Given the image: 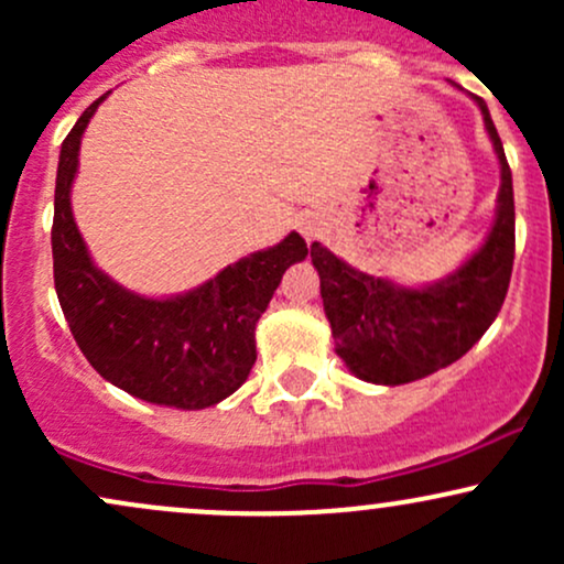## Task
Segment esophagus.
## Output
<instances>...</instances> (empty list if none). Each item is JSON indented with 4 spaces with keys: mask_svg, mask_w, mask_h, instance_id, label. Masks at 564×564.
I'll use <instances>...</instances> for the list:
<instances>
[{
    "mask_svg": "<svg viewBox=\"0 0 564 564\" xmlns=\"http://www.w3.org/2000/svg\"><path fill=\"white\" fill-rule=\"evenodd\" d=\"M307 236H310V232H307Z\"/></svg>",
    "mask_w": 564,
    "mask_h": 564,
    "instance_id": "obj_1",
    "label": "esophagus"
}]
</instances>
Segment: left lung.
Returning a JSON list of instances; mask_svg holds the SVG:
<instances>
[{
  "instance_id": "8db88e82",
  "label": "left lung",
  "mask_w": 564,
  "mask_h": 564,
  "mask_svg": "<svg viewBox=\"0 0 564 564\" xmlns=\"http://www.w3.org/2000/svg\"><path fill=\"white\" fill-rule=\"evenodd\" d=\"M477 106L501 161V191L494 228L456 273L432 286L403 289L352 270L321 243L310 246L336 355L355 377L373 384H405L456 364L488 332L507 296L514 264V191L482 97Z\"/></svg>"
}]
</instances>
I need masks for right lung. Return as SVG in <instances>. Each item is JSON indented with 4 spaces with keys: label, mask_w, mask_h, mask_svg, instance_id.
I'll list each match as a JSON object with an SVG mask.
<instances>
[{
    "label": "right lung",
    "mask_w": 564,
    "mask_h": 564,
    "mask_svg": "<svg viewBox=\"0 0 564 564\" xmlns=\"http://www.w3.org/2000/svg\"><path fill=\"white\" fill-rule=\"evenodd\" d=\"M106 95L63 140L55 183L53 270L70 334L89 366L111 384L156 405L196 408L225 400L257 360L254 328L289 264L307 257L300 232L228 264L204 286L172 300H145L95 268L74 215L70 183L82 134Z\"/></svg>",
    "instance_id": "right-lung-1"
}]
</instances>
